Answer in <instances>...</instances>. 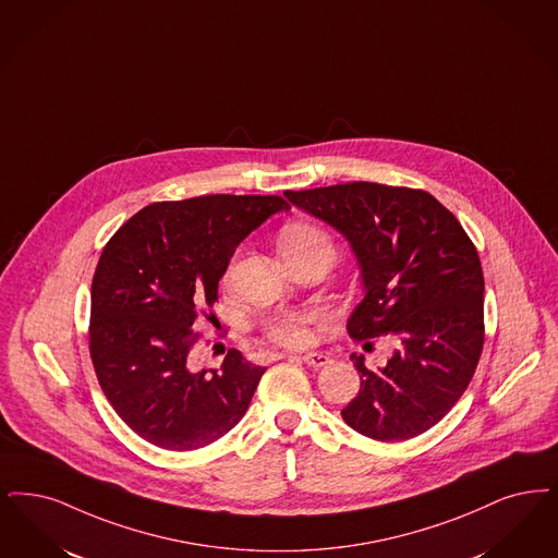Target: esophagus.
I'll return each instance as SVG.
<instances>
[{
	"instance_id": "34e87169",
	"label": "esophagus",
	"mask_w": 558,
	"mask_h": 558,
	"mask_svg": "<svg viewBox=\"0 0 558 558\" xmlns=\"http://www.w3.org/2000/svg\"><path fill=\"white\" fill-rule=\"evenodd\" d=\"M301 361L307 363L310 367H324V365H328L332 359L328 357L326 353H307V355H301Z\"/></svg>"
}]
</instances>
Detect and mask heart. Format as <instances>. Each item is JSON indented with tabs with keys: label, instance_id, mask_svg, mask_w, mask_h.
<instances>
[{
	"label": "heart",
	"instance_id": "obj_1",
	"mask_svg": "<svg viewBox=\"0 0 558 558\" xmlns=\"http://www.w3.org/2000/svg\"><path fill=\"white\" fill-rule=\"evenodd\" d=\"M282 253L290 251H303V248H312V246H328L332 248L330 236L313 226V223H292L280 239ZM324 315L322 313L312 312H290L276 315L268 324L269 338H274L280 344L287 347H305L310 344L313 338V324L319 322Z\"/></svg>",
	"mask_w": 558,
	"mask_h": 558
}]
</instances>
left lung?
Instances as JSON below:
<instances>
[{"instance_id": "8db88e82", "label": "left lung", "mask_w": 558, "mask_h": 558, "mask_svg": "<svg viewBox=\"0 0 558 558\" xmlns=\"http://www.w3.org/2000/svg\"><path fill=\"white\" fill-rule=\"evenodd\" d=\"M284 197L351 245L363 287L351 338L399 342L376 372L351 355L361 388L342 420L381 442L424 434L463 397L484 347V274L468 232L425 191L351 182Z\"/></svg>"}]
</instances>
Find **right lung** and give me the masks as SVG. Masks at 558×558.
Listing matches in <instances>:
<instances>
[{
  "label": "right lung",
  "instance_id": "right-lung-1",
  "mask_svg": "<svg viewBox=\"0 0 558 558\" xmlns=\"http://www.w3.org/2000/svg\"><path fill=\"white\" fill-rule=\"evenodd\" d=\"M282 197L205 195L143 207L104 248L90 287L89 349L122 422L166 450H197L243 420L266 367L230 349L220 369L191 367V326L211 307L236 246Z\"/></svg>",
  "mask_w": 558,
  "mask_h": 558
}]
</instances>
